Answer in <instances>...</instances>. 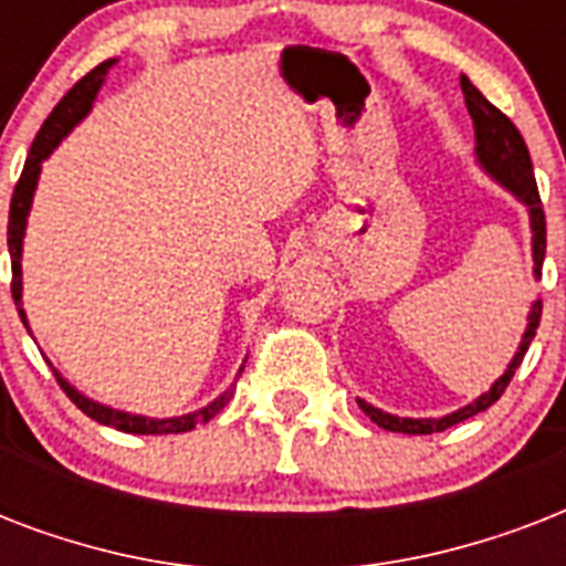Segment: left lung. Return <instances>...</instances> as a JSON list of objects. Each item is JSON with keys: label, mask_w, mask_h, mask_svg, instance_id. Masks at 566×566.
<instances>
[{"label": "left lung", "mask_w": 566, "mask_h": 566, "mask_svg": "<svg viewBox=\"0 0 566 566\" xmlns=\"http://www.w3.org/2000/svg\"><path fill=\"white\" fill-rule=\"evenodd\" d=\"M461 91H464L467 111H470V117H473L475 158L482 164V170L488 172L493 181H500L502 188L511 190V193L517 196L520 202L528 208L535 279H541V266H544L546 255V217L544 205H541V193H537L535 170H532V158H528L526 140H523L517 126H514L496 105H491V102L484 99L482 91L473 87V82H470L467 75H461ZM541 311H544V302L537 300L535 305H532V311H528L526 335L520 340V349L514 353V358H511L509 370L493 381L488 394H482L479 399L464 405V408H458V411L447 413V417H438V420H411V417H394V413L378 411L370 402L358 399L361 411L367 413L376 426H381V429L402 431V434H431V431H443L449 429V426H455V422L470 420V417H475L479 411H488V408L505 394V387H509V381L514 378V370L523 364V355H526L528 344L535 340V332L537 326H541Z\"/></svg>", "instance_id": "obj_1"}]
</instances>
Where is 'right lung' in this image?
I'll use <instances>...</instances> for the list:
<instances>
[{
	"label": "right lung",
	"mask_w": 566,
	"mask_h": 566,
	"mask_svg": "<svg viewBox=\"0 0 566 566\" xmlns=\"http://www.w3.org/2000/svg\"><path fill=\"white\" fill-rule=\"evenodd\" d=\"M117 64L114 57L108 61H102L99 66H93L91 73L84 75L82 82H75L66 96L55 105V111L49 114L46 123L40 126L38 137H34V144H31V153L25 158V167H22V176L17 181V188H13L11 196V213H8V252H11V293H13V305L20 311L22 326L29 328V319H25V311H22V234H25V222H29V211H31V199H34V188H38L40 179V164L46 161L52 149H55L61 140H64L73 126H78L84 117H87V111L93 108V99H96V93H99L102 82H105V75H108L111 66ZM31 335V332H29ZM247 364V361H243ZM55 373L57 385L64 387V394L70 396L75 402V408H82L91 420L102 422V426H111V429L128 431V434H179V431H190L196 429L199 422H208L211 417L226 408V402L234 394V385L220 394L213 402H208L205 408L193 413H181V417H167V420H155V417H140V413H128V411H117V408H111V405L93 402L84 394H78L70 381L57 370ZM243 373V367H240Z\"/></svg>",
	"instance_id": "1"
}]
</instances>
